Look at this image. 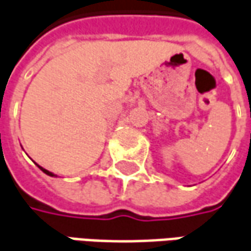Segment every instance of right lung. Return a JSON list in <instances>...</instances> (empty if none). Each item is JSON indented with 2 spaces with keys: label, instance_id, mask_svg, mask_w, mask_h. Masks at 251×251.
I'll list each match as a JSON object with an SVG mask.
<instances>
[{
  "label": "right lung",
  "instance_id": "1",
  "mask_svg": "<svg viewBox=\"0 0 251 251\" xmlns=\"http://www.w3.org/2000/svg\"><path fill=\"white\" fill-rule=\"evenodd\" d=\"M40 169H41V170H42V172H44V173H47V175H48V176H54V175H53V173H50V172H49V170H47V169L41 168V166H40Z\"/></svg>",
  "mask_w": 251,
  "mask_h": 251
}]
</instances>
